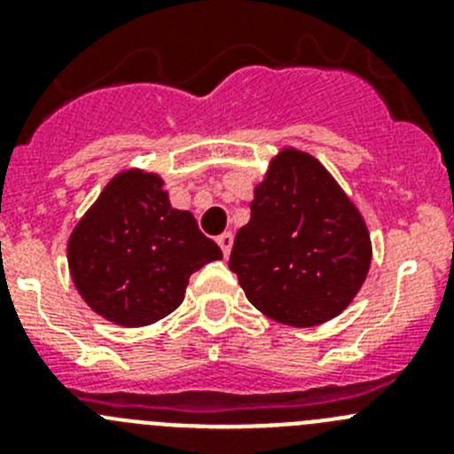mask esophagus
Instances as JSON below:
<instances>
[{"mask_svg":"<svg viewBox=\"0 0 454 454\" xmlns=\"http://www.w3.org/2000/svg\"><path fill=\"white\" fill-rule=\"evenodd\" d=\"M232 241H235V237H232V232H222V235L217 237V244H219V248H222L223 256H228V254H231Z\"/></svg>","mask_w":454,"mask_h":454,"instance_id":"1","label":"esophagus"}]
</instances>
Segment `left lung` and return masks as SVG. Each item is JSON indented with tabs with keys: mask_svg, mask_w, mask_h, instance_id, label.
I'll use <instances>...</instances> for the list:
<instances>
[{
	"mask_svg": "<svg viewBox=\"0 0 454 454\" xmlns=\"http://www.w3.org/2000/svg\"><path fill=\"white\" fill-rule=\"evenodd\" d=\"M369 263L367 226L323 164L294 149L274 158L228 261L250 303L312 327L351 303Z\"/></svg>",
	"mask_w": 454,
	"mask_h": 454,
	"instance_id": "8db88e82",
	"label": "left lung"
}]
</instances>
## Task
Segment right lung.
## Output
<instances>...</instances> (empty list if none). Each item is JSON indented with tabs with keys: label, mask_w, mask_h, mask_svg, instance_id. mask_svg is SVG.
I'll use <instances>...</instances> for the list:
<instances>
[{
	"label": "right lung",
	"mask_w": 454,
	"mask_h": 454,
	"mask_svg": "<svg viewBox=\"0 0 454 454\" xmlns=\"http://www.w3.org/2000/svg\"><path fill=\"white\" fill-rule=\"evenodd\" d=\"M222 250L189 210L168 204L158 176L114 177L76 223L67 244L74 286L85 303L125 327L171 314L184 301L189 277Z\"/></svg>",
	"instance_id": "add662e5"
}]
</instances>
